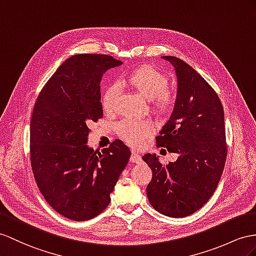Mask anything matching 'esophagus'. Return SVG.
Here are the masks:
<instances>
[{
	"instance_id": "1",
	"label": "esophagus",
	"mask_w": 256,
	"mask_h": 256,
	"mask_svg": "<svg viewBox=\"0 0 256 256\" xmlns=\"http://www.w3.org/2000/svg\"><path fill=\"white\" fill-rule=\"evenodd\" d=\"M130 161L133 162V163H140L142 162V156L137 152H133L132 156H130Z\"/></svg>"
}]
</instances>
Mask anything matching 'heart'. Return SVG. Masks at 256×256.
I'll return each instance as SVG.
<instances>
[{
    "label": "heart",
    "instance_id": "heart-1",
    "mask_svg": "<svg viewBox=\"0 0 256 256\" xmlns=\"http://www.w3.org/2000/svg\"><path fill=\"white\" fill-rule=\"evenodd\" d=\"M126 84L144 100L150 102V107L158 116H166L173 109L175 97L166 88L168 85V76L161 71L152 67H140L130 72L124 78ZM119 97V88L114 84L104 90L102 96V108L106 112H112ZM119 135L132 146L138 145L144 137L152 133V128L147 122L126 120L120 123Z\"/></svg>",
    "mask_w": 256,
    "mask_h": 256
}]
</instances>
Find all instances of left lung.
<instances>
[{
    "mask_svg": "<svg viewBox=\"0 0 256 256\" xmlns=\"http://www.w3.org/2000/svg\"><path fill=\"white\" fill-rule=\"evenodd\" d=\"M162 58L174 67L178 93L171 116L156 140L178 158L163 166L154 154L142 156L152 171L147 196L161 214L185 218L206 204L220 180L227 156L224 109L192 67L178 57Z\"/></svg>",
    "mask_w": 256,
    "mask_h": 256,
    "instance_id": "obj_1",
    "label": "left lung"
}]
</instances>
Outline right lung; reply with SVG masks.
<instances>
[{"mask_svg":"<svg viewBox=\"0 0 256 256\" xmlns=\"http://www.w3.org/2000/svg\"><path fill=\"white\" fill-rule=\"evenodd\" d=\"M122 62L107 55L68 58L44 85L31 119V166L38 189L56 212L74 220L100 214L126 168L130 148L88 147V126L102 118L100 81Z\"/></svg>","mask_w":256,"mask_h":256,"instance_id":"1","label":"right lung"}]
</instances>
